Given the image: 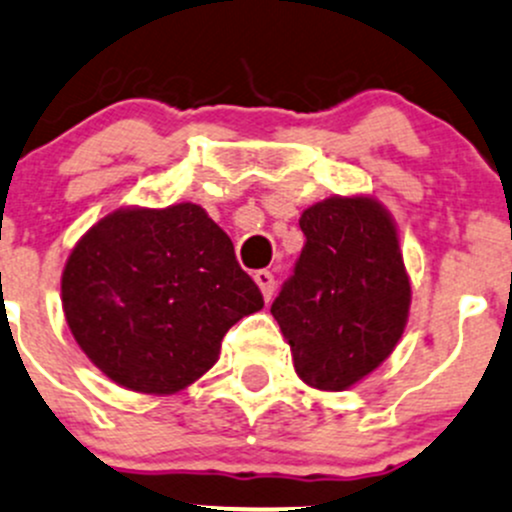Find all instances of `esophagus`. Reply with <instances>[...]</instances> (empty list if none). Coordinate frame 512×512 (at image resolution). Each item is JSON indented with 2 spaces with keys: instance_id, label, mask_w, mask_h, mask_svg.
Wrapping results in <instances>:
<instances>
[{
  "instance_id": "esophagus-1",
  "label": "esophagus",
  "mask_w": 512,
  "mask_h": 512,
  "mask_svg": "<svg viewBox=\"0 0 512 512\" xmlns=\"http://www.w3.org/2000/svg\"><path fill=\"white\" fill-rule=\"evenodd\" d=\"M252 277H255V282H257V287H260L262 297H265V301H270L272 294H274V277H272V272L257 270L255 274H252Z\"/></svg>"
}]
</instances>
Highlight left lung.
I'll return each instance as SVG.
<instances>
[{"instance_id":"8db88e82","label":"left lung","mask_w":512,"mask_h":512,"mask_svg":"<svg viewBox=\"0 0 512 512\" xmlns=\"http://www.w3.org/2000/svg\"><path fill=\"white\" fill-rule=\"evenodd\" d=\"M292 277L274 299L297 375L316 390H348L395 351L410 314V274L392 215L370 196L306 208Z\"/></svg>"}]
</instances>
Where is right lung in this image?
Wrapping results in <instances>:
<instances>
[{
	"instance_id": "1",
	"label": "right lung",
	"mask_w": 512,
	"mask_h": 512,
	"mask_svg": "<svg viewBox=\"0 0 512 512\" xmlns=\"http://www.w3.org/2000/svg\"><path fill=\"white\" fill-rule=\"evenodd\" d=\"M61 301L95 368L144 395L196 383L228 328L265 306L233 242L196 203L98 220L68 257Z\"/></svg>"
}]
</instances>
